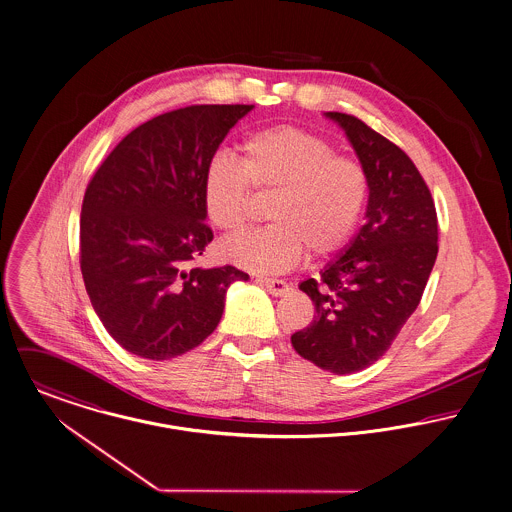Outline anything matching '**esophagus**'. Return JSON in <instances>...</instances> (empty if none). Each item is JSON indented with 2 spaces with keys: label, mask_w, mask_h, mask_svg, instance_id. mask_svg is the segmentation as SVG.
<instances>
[{
  "label": "esophagus",
  "mask_w": 512,
  "mask_h": 512,
  "mask_svg": "<svg viewBox=\"0 0 512 512\" xmlns=\"http://www.w3.org/2000/svg\"><path fill=\"white\" fill-rule=\"evenodd\" d=\"M260 284H262L272 296H276V298H278V296H286V294L292 290L288 282L278 280V278H262Z\"/></svg>",
  "instance_id": "esophagus-1"
}]
</instances>
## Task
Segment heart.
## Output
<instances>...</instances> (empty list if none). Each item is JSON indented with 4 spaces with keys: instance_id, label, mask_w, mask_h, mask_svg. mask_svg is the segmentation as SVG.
Listing matches in <instances>:
<instances>
[{
    "instance_id": "b5f03b06",
    "label": "heart",
    "mask_w": 512,
    "mask_h": 512,
    "mask_svg": "<svg viewBox=\"0 0 512 512\" xmlns=\"http://www.w3.org/2000/svg\"><path fill=\"white\" fill-rule=\"evenodd\" d=\"M250 186L272 192L268 226L222 244V256L238 268L276 274L296 266L306 248L328 256L351 238L363 214L369 180L363 167L338 157L324 137L282 125L252 133L240 145V163L216 153L202 172V204L224 234L244 228Z\"/></svg>"
}]
</instances>
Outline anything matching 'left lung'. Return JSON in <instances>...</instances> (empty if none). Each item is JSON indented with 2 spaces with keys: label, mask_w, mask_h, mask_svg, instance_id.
<instances>
[{
  "label": "left lung",
  "mask_w": 512,
  "mask_h": 512,
  "mask_svg": "<svg viewBox=\"0 0 512 512\" xmlns=\"http://www.w3.org/2000/svg\"><path fill=\"white\" fill-rule=\"evenodd\" d=\"M326 117L338 123L367 174L365 224L320 280L300 284L316 316L292 345L318 367L345 375L377 361L419 306L439 232L431 192L413 161L357 117Z\"/></svg>",
  "instance_id": "8db88e82"
}]
</instances>
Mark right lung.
Listing matches in <instances>:
<instances>
[{"label":"right lung","instance_id":"obj_1","mask_svg":"<svg viewBox=\"0 0 512 512\" xmlns=\"http://www.w3.org/2000/svg\"><path fill=\"white\" fill-rule=\"evenodd\" d=\"M254 105H192L131 131L91 178L81 208V272L93 310L127 351L171 359L218 326L248 274L194 268L212 240L202 172Z\"/></svg>","mask_w":512,"mask_h":512}]
</instances>
